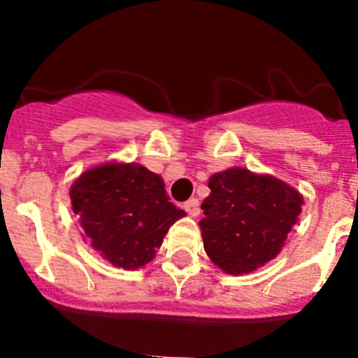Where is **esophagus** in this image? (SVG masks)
Here are the masks:
<instances>
[{
  "instance_id": "esophagus-1",
  "label": "esophagus",
  "mask_w": 358,
  "mask_h": 358,
  "mask_svg": "<svg viewBox=\"0 0 358 358\" xmlns=\"http://www.w3.org/2000/svg\"><path fill=\"white\" fill-rule=\"evenodd\" d=\"M183 209H185L187 213H189L190 216H197L201 213V208H199V201L197 199H189L183 202Z\"/></svg>"
}]
</instances>
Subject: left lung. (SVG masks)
I'll use <instances>...</instances> for the list:
<instances>
[{
    "label": "left lung",
    "instance_id": "8db88e82",
    "mask_svg": "<svg viewBox=\"0 0 358 358\" xmlns=\"http://www.w3.org/2000/svg\"><path fill=\"white\" fill-rule=\"evenodd\" d=\"M208 187L201 230L211 262L237 275L275 258L301 213V196L273 176L243 168L216 173Z\"/></svg>",
    "mask_w": 358,
    "mask_h": 358
}]
</instances>
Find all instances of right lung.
Instances as JSON below:
<instances>
[{
	"label": "right lung",
	"instance_id": "add662e5",
	"mask_svg": "<svg viewBox=\"0 0 358 358\" xmlns=\"http://www.w3.org/2000/svg\"><path fill=\"white\" fill-rule=\"evenodd\" d=\"M71 201L92 246L128 270L149 263L169 227L185 216L168 201L161 176L135 162L88 169L72 185Z\"/></svg>",
	"mask_w": 358,
	"mask_h": 358
}]
</instances>
